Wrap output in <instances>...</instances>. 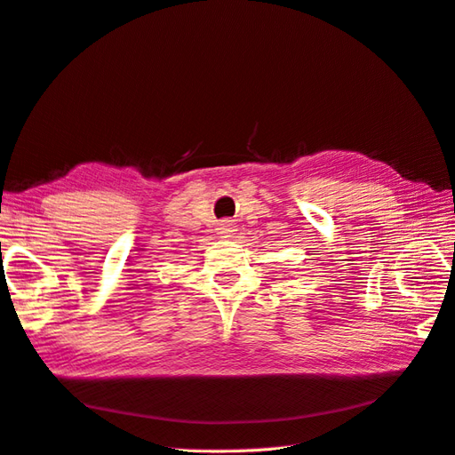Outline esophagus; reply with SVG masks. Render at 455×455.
I'll return each mask as SVG.
<instances>
[{"label": "esophagus", "mask_w": 455, "mask_h": 455, "mask_svg": "<svg viewBox=\"0 0 455 455\" xmlns=\"http://www.w3.org/2000/svg\"><path fill=\"white\" fill-rule=\"evenodd\" d=\"M233 231H235V226H233L231 222H228V220H226V222L220 224V228H218V233H220V235H222V237H231Z\"/></svg>", "instance_id": "obj_1"}]
</instances>
